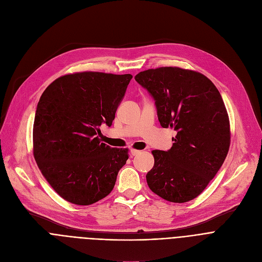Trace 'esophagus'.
Here are the masks:
<instances>
[{
    "label": "esophagus",
    "mask_w": 262,
    "mask_h": 262,
    "mask_svg": "<svg viewBox=\"0 0 262 262\" xmlns=\"http://www.w3.org/2000/svg\"><path fill=\"white\" fill-rule=\"evenodd\" d=\"M140 152H141V150L134 149V148H132V149H130V155H132V156H137V155H139Z\"/></svg>",
    "instance_id": "1"
}]
</instances>
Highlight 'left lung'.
<instances>
[{"label":"left lung","instance_id":"8db88e82","mask_svg":"<svg viewBox=\"0 0 262 262\" xmlns=\"http://www.w3.org/2000/svg\"><path fill=\"white\" fill-rule=\"evenodd\" d=\"M135 80L154 97L161 126L177 132L169 150L151 151L155 164L146 175L148 187L170 202L193 200L229 152L230 119L221 95L204 75L176 66L147 69Z\"/></svg>","mask_w":262,"mask_h":262}]
</instances>
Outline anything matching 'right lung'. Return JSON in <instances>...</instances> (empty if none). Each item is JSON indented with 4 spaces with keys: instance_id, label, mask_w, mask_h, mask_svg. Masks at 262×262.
I'll use <instances>...</instances> for the list:
<instances>
[{
    "instance_id": "right-lung-1",
    "label": "right lung",
    "mask_w": 262,
    "mask_h": 262,
    "mask_svg": "<svg viewBox=\"0 0 262 262\" xmlns=\"http://www.w3.org/2000/svg\"><path fill=\"white\" fill-rule=\"evenodd\" d=\"M130 74L82 72L56 79L42 94L33 122V157L42 175L64 200L91 205L113 190L128 148L101 143Z\"/></svg>"
}]
</instances>
